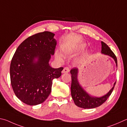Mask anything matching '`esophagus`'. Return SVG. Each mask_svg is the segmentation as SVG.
I'll return each mask as SVG.
<instances>
[{
  "mask_svg": "<svg viewBox=\"0 0 127 127\" xmlns=\"http://www.w3.org/2000/svg\"><path fill=\"white\" fill-rule=\"evenodd\" d=\"M69 68L68 67H67V66H66V67H64V69H63V70H62V73H68L69 71Z\"/></svg>",
  "mask_w": 127,
  "mask_h": 127,
  "instance_id": "1",
  "label": "esophagus"
}]
</instances>
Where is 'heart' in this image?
Here are the masks:
<instances>
[{"mask_svg": "<svg viewBox=\"0 0 127 127\" xmlns=\"http://www.w3.org/2000/svg\"><path fill=\"white\" fill-rule=\"evenodd\" d=\"M84 47H85V45L83 44H80V45H79V47H78L77 49V50H81L82 49H83ZM62 54L64 55V56H68V55H69L71 53H72L73 50H71L70 49H66V48H62ZM56 56L57 59L58 60V61H62V57L61 56V55H60L58 53H56Z\"/></svg>", "mask_w": 127, "mask_h": 127, "instance_id": "b5f03b06", "label": "heart"}]
</instances>
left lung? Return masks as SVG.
<instances>
[{
    "label": "left lung",
    "mask_w": 127,
    "mask_h": 127,
    "mask_svg": "<svg viewBox=\"0 0 127 127\" xmlns=\"http://www.w3.org/2000/svg\"><path fill=\"white\" fill-rule=\"evenodd\" d=\"M102 53L103 54L108 55L112 57L116 62L117 66V59L112 50L110 49L107 44L102 41ZM71 74V94L75 104L78 107L84 108V109H91L98 107L104 103L107 100L108 97L112 94L114 88V86L110 91L104 96L100 98H94L89 96L79 84L77 80L78 69L73 68L70 70Z\"/></svg>",
    "instance_id": "8db88e82"
}]
</instances>
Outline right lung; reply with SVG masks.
Listing matches in <instances>:
<instances>
[{
  "instance_id": "obj_1",
  "label": "right lung",
  "mask_w": 127,
  "mask_h": 127,
  "mask_svg": "<svg viewBox=\"0 0 127 127\" xmlns=\"http://www.w3.org/2000/svg\"><path fill=\"white\" fill-rule=\"evenodd\" d=\"M54 35L46 31L29 36L19 45L11 59V87L15 95L28 105L44 102L51 92L53 80L62 75L63 67L53 68L48 63L57 45ZM35 58L37 62H34Z\"/></svg>"
}]
</instances>
